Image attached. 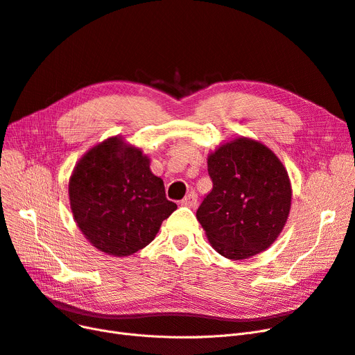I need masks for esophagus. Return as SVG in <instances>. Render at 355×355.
<instances>
[{"mask_svg":"<svg viewBox=\"0 0 355 355\" xmlns=\"http://www.w3.org/2000/svg\"><path fill=\"white\" fill-rule=\"evenodd\" d=\"M181 205H184L187 207H196L198 206V194H196L194 191H190L184 199H182Z\"/></svg>","mask_w":355,"mask_h":355,"instance_id":"obj_1","label":"esophagus"}]
</instances>
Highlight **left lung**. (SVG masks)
I'll list each match as a JSON object with an SVG mask.
<instances>
[{"mask_svg": "<svg viewBox=\"0 0 355 355\" xmlns=\"http://www.w3.org/2000/svg\"><path fill=\"white\" fill-rule=\"evenodd\" d=\"M214 189L198 209L209 243L227 259L265 252L285 227L291 182L282 162L263 143L239 137L207 156Z\"/></svg>", "mask_w": 355, "mask_h": 355, "instance_id": "obj_1", "label": "left lung"}]
</instances>
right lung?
I'll use <instances>...</instances> for the list:
<instances>
[{
    "label": "right lung",
    "instance_id": "add662e5",
    "mask_svg": "<svg viewBox=\"0 0 355 355\" xmlns=\"http://www.w3.org/2000/svg\"><path fill=\"white\" fill-rule=\"evenodd\" d=\"M77 227L98 250L115 257L146 247L177 205L141 149L115 136L87 150L69 182Z\"/></svg>",
    "mask_w": 355,
    "mask_h": 355
}]
</instances>
